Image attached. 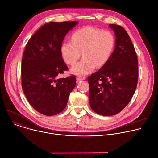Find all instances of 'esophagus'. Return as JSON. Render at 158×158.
<instances>
[{
    "label": "esophagus",
    "instance_id": "34e87169",
    "mask_svg": "<svg viewBox=\"0 0 158 158\" xmlns=\"http://www.w3.org/2000/svg\"><path fill=\"white\" fill-rule=\"evenodd\" d=\"M85 79V77L84 76H78L76 77V79L77 81H80L82 80H84Z\"/></svg>",
    "mask_w": 158,
    "mask_h": 158
}]
</instances>
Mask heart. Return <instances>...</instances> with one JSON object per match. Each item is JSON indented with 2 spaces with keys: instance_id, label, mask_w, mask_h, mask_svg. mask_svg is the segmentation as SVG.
I'll use <instances>...</instances> for the list:
<instances>
[{
  "instance_id": "1",
  "label": "heart",
  "mask_w": 158,
  "mask_h": 158,
  "mask_svg": "<svg viewBox=\"0 0 158 158\" xmlns=\"http://www.w3.org/2000/svg\"><path fill=\"white\" fill-rule=\"evenodd\" d=\"M115 43V37L110 31L87 26L75 31L71 35V41L62 44L60 54L64 62L72 65L82 52L83 59L76 64L71 73L86 75L93 72L96 66L101 67L107 64Z\"/></svg>"
}]
</instances>
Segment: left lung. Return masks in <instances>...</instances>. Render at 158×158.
Returning a JSON list of instances; mask_svg holds the SVG:
<instances>
[{
	"label": "left lung",
	"mask_w": 158,
	"mask_h": 158,
	"mask_svg": "<svg viewBox=\"0 0 158 158\" xmlns=\"http://www.w3.org/2000/svg\"><path fill=\"white\" fill-rule=\"evenodd\" d=\"M116 37L109 61L89 76V102L97 114L109 116L120 112L131 100L138 84V60L131 39L121 26L110 24Z\"/></svg>",
	"instance_id": "8db88e82"
}]
</instances>
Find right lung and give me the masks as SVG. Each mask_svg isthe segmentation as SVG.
Wrapping results in <instances>:
<instances>
[{"label": "right lung", "instance_id": "obj_1", "mask_svg": "<svg viewBox=\"0 0 158 158\" xmlns=\"http://www.w3.org/2000/svg\"><path fill=\"white\" fill-rule=\"evenodd\" d=\"M77 21L51 22L29 40L21 65L22 87L29 104L40 113L56 115L65 107L76 84V76L58 78L68 70L60 54L64 37Z\"/></svg>", "mask_w": 158, "mask_h": 158}]
</instances>
